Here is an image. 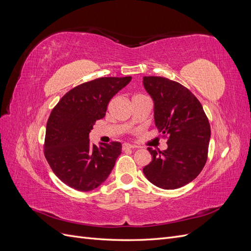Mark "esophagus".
Segmentation results:
<instances>
[{
  "label": "esophagus",
  "instance_id": "esophagus-1",
  "mask_svg": "<svg viewBox=\"0 0 251 251\" xmlns=\"http://www.w3.org/2000/svg\"><path fill=\"white\" fill-rule=\"evenodd\" d=\"M135 146H132V144H128V143H124L123 144V151H126V150H132L135 149Z\"/></svg>",
  "mask_w": 251,
  "mask_h": 251
}]
</instances>
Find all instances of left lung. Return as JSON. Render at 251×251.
Here are the masks:
<instances>
[{
	"label": "left lung",
	"instance_id": "8db88e82",
	"mask_svg": "<svg viewBox=\"0 0 251 251\" xmlns=\"http://www.w3.org/2000/svg\"><path fill=\"white\" fill-rule=\"evenodd\" d=\"M143 86L153 98L155 124L168 138L165 151L151 150L143 174L154 185L176 189L192 182L207 161L210 126L201 102L181 83L161 76H144Z\"/></svg>",
	"mask_w": 251,
	"mask_h": 251
}]
</instances>
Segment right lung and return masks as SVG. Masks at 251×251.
I'll return each instance as SVG.
<instances>
[{"mask_svg": "<svg viewBox=\"0 0 251 251\" xmlns=\"http://www.w3.org/2000/svg\"><path fill=\"white\" fill-rule=\"evenodd\" d=\"M131 76L100 77L83 82L60 98L47 121L44 154L57 178L71 188L89 192L105 181L121 153V143L97 147L89 139L96 120Z\"/></svg>", "mask_w": 251, "mask_h": 251, "instance_id": "add662e5", "label": "right lung"}]
</instances>
